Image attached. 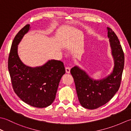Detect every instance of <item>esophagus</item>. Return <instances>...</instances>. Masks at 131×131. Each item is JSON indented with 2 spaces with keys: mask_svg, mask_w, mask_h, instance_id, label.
I'll list each match as a JSON object with an SVG mask.
<instances>
[{
  "mask_svg": "<svg viewBox=\"0 0 131 131\" xmlns=\"http://www.w3.org/2000/svg\"><path fill=\"white\" fill-rule=\"evenodd\" d=\"M70 69H71V68L70 67H69V66H66V67L65 68L66 73H70Z\"/></svg>",
  "mask_w": 131,
  "mask_h": 131,
  "instance_id": "34e87169",
  "label": "esophagus"
}]
</instances>
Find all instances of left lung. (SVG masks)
<instances>
[{
    "instance_id": "obj_1",
    "label": "left lung",
    "mask_w": 131,
    "mask_h": 131,
    "mask_svg": "<svg viewBox=\"0 0 131 131\" xmlns=\"http://www.w3.org/2000/svg\"><path fill=\"white\" fill-rule=\"evenodd\" d=\"M107 31L114 64L112 73L103 79L95 80L78 66L70 70L80 104L88 109H95L106 104L117 92L121 85L124 53L115 32L108 27Z\"/></svg>"
}]
</instances>
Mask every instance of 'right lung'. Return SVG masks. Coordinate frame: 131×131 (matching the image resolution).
<instances>
[{"instance_id":"add662e5","label":"right lung","mask_w":131,"mask_h":131,"mask_svg":"<svg viewBox=\"0 0 131 131\" xmlns=\"http://www.w3.org/2000/svg\"><path fill=\"white\" fill-rule=\"evenodd\" d=\"M26 25L17 34L11 46L8 68L13 90L21 100L33 107L43 108L52 104L62 75L63 63L51 60L43 65L31 68L22 62L18 54V45L29 31Z\"/></svg>"}]
</instances>
